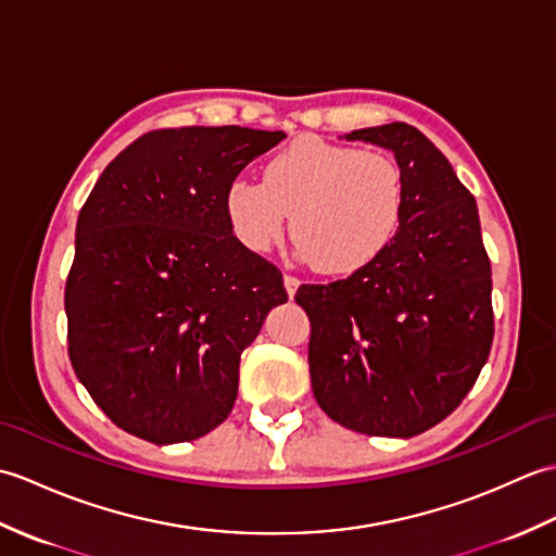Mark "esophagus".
<instances>
[{"label": "esophagus", "mask_w": 556, "mask_h": 556, "mask_svg": "<svg viewBox=\"0 0 556 556\" xmlns=\"http://www.w3.org/2000/svg\"><path fill=\"white\" fill-rule=\"evenodd\" d=\"M299 277H293V275H285V287H287V293H289V299H293L296 296V291H299Z\"/></svg>", "instance_id": "esophagus-1"}]
</instances>
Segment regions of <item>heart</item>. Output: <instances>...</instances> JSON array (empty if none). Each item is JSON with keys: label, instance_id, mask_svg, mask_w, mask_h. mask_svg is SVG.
I'll use <instances>...</instances> for the list:
<instances>
[{"label": "heart", "instance_id": "heart-1", "mask_svg": "<svg viewBox=\"0 0 556 556\" xmlns=\"http://www.w3.org/2000/svg\"><path fill=\"white\" fill-rule=\"evenodd\" d=\"M404 207V174L392 157L315 136L269 157L263 181L239 176L224 191V215L248 251H269L291 217L299 253L329 277L372 265L392 245Z\"/></svg>", "mask_w": 556, "mask_h": 556}]
</instances>
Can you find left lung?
<instances>
[{
  "instance_id": "left-lung-1",
  "label": "left lung",
  "mask_w": 556,
  "mask_h": 556,
  "mask_svg": "<svg viewBox=\"0 0 556 556\" xmlns=\"http://www.w3.org/2000/svg\"><path fill=\"white\" fill-rule=\"evenodd\" d=\"M394 152L406 207L392 245L332 285H303L317 404L349 430L413 437L444 420L488 363L492 269L476 198L416 126L358 128Z\"/></svg>"
}]
</instances>
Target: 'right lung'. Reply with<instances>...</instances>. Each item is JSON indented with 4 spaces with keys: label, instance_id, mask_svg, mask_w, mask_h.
<instances>
[{
    "label": "right lung",
    "instance_id": "right-lung-1",
    "mask_svg": "<svg viewBox=\"0 0 556 556\" xmlns=\"http://www.w3.org/2000/svg\"><path fill=\"white\" fill-rule=\"evenodd\" d=\"M285 138L243 126L150 131L83 205L64 291L68 358L128 434L191 442L231 413L241 353L287 289L233 236L224 191Z\"/></svg>",
    "mask_w": 556,
    "mask_h": 556
}]
</instances>
